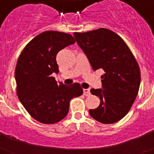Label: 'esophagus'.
Segmentation results:
<instances>
[{
  "label": "esophagus",
  "mask_w": 154,
  "mask_h": 154,
  "mask_svg": "<svg viewBox=\"0 0 154 154\" xmlns=\"http://www.w3.org/2000/svg\"><path fill=\"white\" fill-rule=\"evenodd\" d=\"M83 94L85 96H88L90 95V90L89 89H83Z\"/></svg>",
  "instance_id": "34e87169"
}]
</instances>
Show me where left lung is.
<instances>
[{
    "label": "left lung",
    "mask_w": 154,
    "mask_h": 154,
    "mask_svg": "<svg viewBox=\"0 0 154 154\" xmlns=\"http://www.w3.org/2000/svg\"><path fill=\"white\" fill-rule=\"evenodd\" d=\"M76 42L94 71L104 70L102 89H92L100 104L89 109L93 119L104 124L123 119L130 111L140 85V68L133 53L117 34L106 28L85 33L75 32Z\"/></svg>",
    "instance_id": "8db88e82"
}]
</instances>
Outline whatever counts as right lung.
<instances>
[{"mask_svg":"<svg viewBox=\"0 0 154 154\" xmlns=\"http://www.w3.org/2000/svg\"><path fill=\"white\" fill-rule=\"evenodd\" d=\"M69 34L47 31L37 35L25 46L15 69L17 95L23 106L37 121L58 123L67 116L70 100L82 95L79 83H58L52 77L58 73V51L73 45Z\"/></svg>","mask_w":154,"mask_h":154,"instance_id":"right-lung-1","label":"right lung"}]
</instances>
